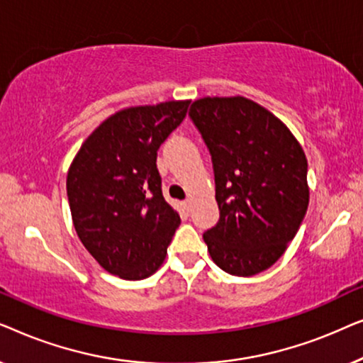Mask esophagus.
<instances>
[{"instance_id": "obj_1", "label": "esophagus", "mask_w": 363, "mask_h": 363, "mask_svg": "<svg viewBox=\"0 0 363 363\" xmlns=\"http://www.w3.org/2000/svg\"><path fill=\"white\" fill-rule=\"evenodd\" d=\"M183 208H185L186 211L191 210V200H190V198H186V200L183 201Z\"/></svg>"}]
</instances>
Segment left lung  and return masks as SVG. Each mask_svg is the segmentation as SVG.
Instances as JSON below:
<instances>
[{
	"label": "left lung",
	"mask_w": 363,
	"mask_h": 363,
	"mask_svg": "<svg viewBox=\"0 0 363 363\" xmlns=\"http://www.w3.org/2000/svg\"><path fill=\"white\" fill-rule=\"evenodd\" d=\"M190 117L215 170L220 221L203 235L211 259L228 274H259L306 216V153L274 113L246 97L198 99Z\"/></svg>",
	"instance_id": "1"
}]
</instances>
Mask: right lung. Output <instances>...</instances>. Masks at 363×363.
<instances>
[{
  "label": "right lung",
  "instance_id": "right-lung-1",
  "mask_svg": "<svg viewBox=\"0 0 363 363\" xmlns=\"http://www.w3.org/2000/svg\"><path fill=\"white\" fill-rule=\"evenodd\" d=\"M188 106L168 101L122 108L86 138L69 167L67 198L79 240L122 279L152 276L180 225L162 195L157 150Z\"/></svg>",
  "mask_w": 363,
  "mask_h": 363
}]
</instances>
